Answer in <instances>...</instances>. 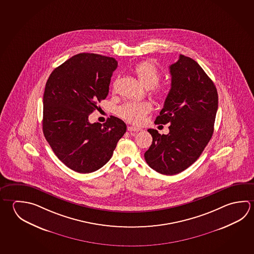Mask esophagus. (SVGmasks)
Instances as JSON below:
<instances>
[{
  "label": "esophagus",
  "instance_id": "1",
  "mask_svg": "<svg viewBox=\"0 0 254 254\" xmlns=\"http://www.w3.org/2000/svg\"><path fill=\"white\" fill-rule=\"evenodd\" d=\"M127 130H128L129 132H139L141 129L130 126V127H127Z\"/></svg>",
  "mask_w": 254,
  "mask_h": 254
}]
</instances>
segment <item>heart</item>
<instances>
[{
  "label": "heart",
  "instance_id": "obj_1",
  "mask_svg": "<svg viewBox=\"0 0 254 254\" xmlns=\"http://www.w3.org/2000/svg\"><path fill=\"white\" fill-rule=\"evenodd\" d=\"M133 73L139 82L148 89L154 87L161 78L160 70L151 62L139 63L133 68ZM152 94L156 98L162 100L166 97V90L155 87ZM151 111V104L148 102H128L118 109V115L130 123L140 124Z\"/></svg>",
  "mask_w": 254,
  "mask_h": 254
}]
</instances>
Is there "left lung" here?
<instances>
[{"label":"left lung","mask_w":254,"mask_h":254,"mask_svg":"<svg viewBox=\"0 0 254 254\" xmlns=\"http://www.w3.org/2000/svg\"><path fill=\"white\" fill-rule=\"evenodd\" d=\"M171 88L155 124L169 123V133L148 129L152 136L144 153L147 164L163 175H176L200 157L214 131L218 92L194 60L180 54L170 67Z\"/></svg>","instance_id":"8db88e82"}]
</instances>
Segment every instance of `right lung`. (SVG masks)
Wrapping results in <instances>:
<instances>
[{
    "label": "right lung",
    "instance_id": "add662e5",
    "mask_svg": "<svg viewBox=\"0 0 254 254\" xmlns=\"http://www.w3.org/2000/svg\"><path fill=\"white\" fill-rule=\"evenodd\" d=\"M114 58L78 54L50 75L44 94L43 131L59 160L78 173H91L111 160L127 125L112 116L102 125L88 117L107 97Z\"/></svg>",
    "mask_w": 254,
    "mask_h": 254
}]
</instances>
